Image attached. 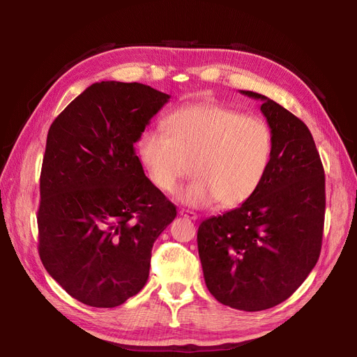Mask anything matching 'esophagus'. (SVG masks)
I'll use <instances>...</instances> for the list:
<instances>
[{
    "instance_id": "1",
    "label": "esophagus",
    "mask_w": 357,
    "mask_h": 357,
    "mask_svg": "<svg viewBox=\"0 0 357 357\" xmlns=\"http://www.w3.org/2000/svg\"><path fill=\"white\" fill-rule=\"evenodd\" d=\"M180 214L183 215V218L190 219V220H197L198 219V215L193 213V211H189V210H180Z\"/></svg>"
}]
</instances>
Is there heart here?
<instances>
[{
  "instance_id": "1",
  "label": "heart",
  "mask_w": 357,
  "mask_h": 357,
  "mask_svg": "<svg viewBox=\"0 0 357 357\" xmlns=\"http://www.w3.org/2000/svg\"><path fill=\"white\" fill-rule=\"evenodd\" d=\"M167 131H146L138 139L139 159L160 192L174 193L193 171L197 178L181 190L183 202L210 207L219 201L222 208H236L262 186L274 149L262 117L201 102L172 114Z\"/></svg>"
}]
</instances>
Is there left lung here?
Returning a JSON list of instances; mask_svg holds the SVG:
<instances>
[{
    "label": "left lung",
    "mask_w": 357,
    "mask_h": 357,
    "mask_svg": "<svg viewBox=\"0 0 357 357\" xmlns=\"http://www.w3.org/2000/svg\"><path fill=\"white\" fill-rule=\"evenodd\" d=\"M273 131L262 186L238 208L205 219L198 252L205 284L220 304L262 311L282 304L319 261L325 223V169L307 125L252 91Z\"/></svg>",
    "instance_id": "left-lung-1"
}]
</instances>
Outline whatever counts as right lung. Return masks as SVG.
Segmentation results:
<instances>
[{
  "mask_svg": "<svg viewBox=\"0 0 357 357\" xmlns=\"http://www.w3.org/2000/svg\"><path fill=\"white\" fill-rule=\"evenodd\" d=\"M169 95L101 82L50 125L40 176L38 253L68 295L113 308L149 278L152 247L177 215L134 144Z\"/></svg>",
  "mask_w": 357,
  "mask_h": 357,
  "instance_id": "1",
  "label": "right lung"
}]
</instances>
